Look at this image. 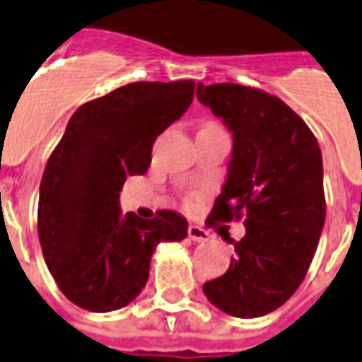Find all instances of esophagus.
<instances>
[{"label":"esophagus","instance_id":"34e87169","mask_svg":"<svg viewBox=\"0 0 362 362\" xmlns=\"http://www.w3.org/2000/svg\"><path fill=\"white\" fill-rule=\"evenodd\" d=\"M189 238L192 240V242L202 243V242H209V240H211V234H209L207 230H204L202 226L190 225L189 226Z\"/></svg>","mask_w":362,"mask_h":362}]
</instances>
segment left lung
I'll use <instances>...</instances> for the list:
<instances>
[{
	"label": "left lung",
	"instance_id": "left-lung-1",
	"mask_svg": "<svg viewBox=\"0 0 362 362\" xmlns=\"http://www.w3.org/2000/svg\"><path fill=\"white\" fill-rule=\"evenodd\" d=\"M196 98L232 132V156L209 219L245 217L226 274L204 283L234 317L274 312L295 295L325 225L323 156L308 124L279 98L251 86H204Z\"/></svg>",
	"mask_w": 362,
	"mask_h": 362
}]
</instances>
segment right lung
Segmentation results:
<instances>
[{
	"instance_id": "1",
	"label": "right lung",
	"mask_w": 362,
	"mask_h": 362,
	"mask_svg": "<svg viewBox=\"0 0 362 362\" xmlns=\"http://www.w3.org/2000/svg\"><path fill=\"white\" fill-rule=\"evenodd\" d=\"M194 81L132 83L81 105L52 151L39 187L37 232L45 262L66 298L88 312L136 300L158 243L187 238V219L120 211L128 175H143L153 143L181 119Z\"/></svg>"
}]
</instances>
